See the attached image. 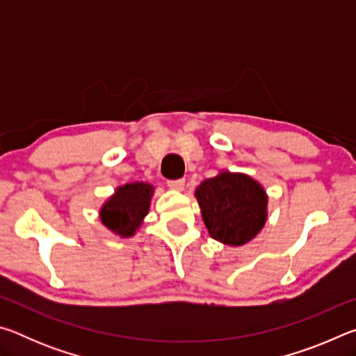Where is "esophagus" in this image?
Returning <instances> with one entry per match:
<instances>
[{"label":"esophagus","mask_w":356,"mask_h":356,"mask_svg":"<svg viewBox=\"0 0 356 356\" xmlns=\"http://www.w3.org/2000/svg\"><path fill=\"white\" fill-rule=\"evenodd\" d=\"M168 186L172 190H184L185 180L184 179H176V180H168Z\"/></svg>","instance_id":"1"}]
</instances>
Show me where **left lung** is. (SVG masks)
<instances>
[{"label": "left lung", "mask_w": 356, "mask_h": 356, "mask_svg": "<svg viewBox=\"0 0 356 356\" xmlns=\"http://www.w3.org/2000/svg\"><path fill=\"white\" fill-rule=\"evenodd\" d=\"M195 195L210 237L225 245L248 243L267 221V193L246 174L221 171L204 180Z\"/></svg>", "instance_id": "obj_1"}]
</instances>
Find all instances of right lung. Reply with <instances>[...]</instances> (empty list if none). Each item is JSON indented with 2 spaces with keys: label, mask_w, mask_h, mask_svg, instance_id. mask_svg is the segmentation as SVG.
Returning a JSON list of instances; mask_svg holds the SVG:
<instances>
[{
  "label": "right lung",
  "mask_w": 356,
  "mask_h": 356,
  "mask_svg": "<svg viewBox=\"0 0 356 356\" xmlns=\"http://www.w3.org/2000/svg\"><path fill=\"white\" fill-rule=\"evenodd\" d=\"M154 186L146 182H131L118 186L100 209V220L119 237H131L140 229L149 212Z\"/></svg>",
  "instance_id": "right-lung-1"
}]
</instances>
